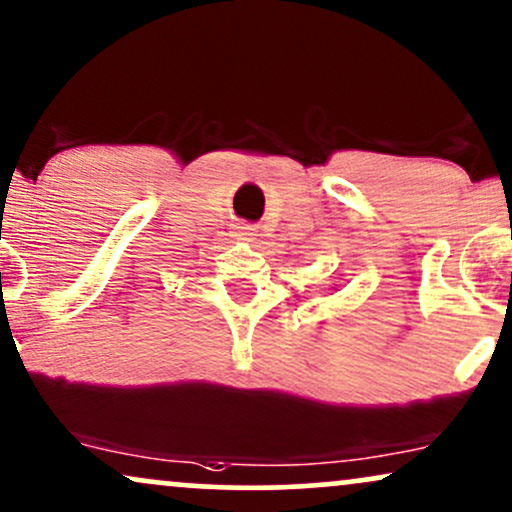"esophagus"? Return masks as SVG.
I'll use <instances>...</instances> for the list:
<instances>
[{
    "label": "esophagus",
    "instance_id": "obj_1",
    "mask_svg": "<svg viewBox=\"0 0 512 512\" xmlns=\"http://www.w3.org/2000/svg\"><path fill=\"white\" fill-rule=\"evenodd\" d=\"M236 238H238V241H245V243L257 241V231H255V226H248V224L236 226Z\"/></svg>",
    "mask_w": 512,
    "mask_h": 512
}]
</instances>
